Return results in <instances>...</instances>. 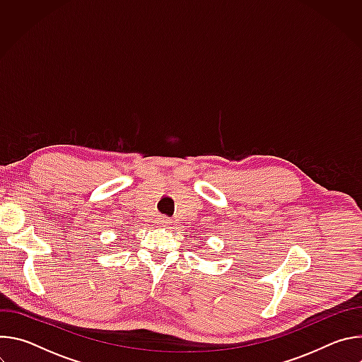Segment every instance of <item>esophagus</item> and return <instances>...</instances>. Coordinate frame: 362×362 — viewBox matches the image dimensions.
I'll return each mask as SVG.
<instances>
[{
  "instance_id": "obj_1",
  "label": "esophagus",
  "mask_w": 362,
  "mask_h": 362,
  "mask_svg": "<svg viewBox=\"0 0 362 362\" xmlns=\"http://www.w3.org/2000/svg\"><path fill=\"white\" fill-rule=\"evenodd\" d=\"M169 223H170V222H169L168 219H162V221L159 222V225H160V226H168Z\"/></svg>"
}]
</instances>
